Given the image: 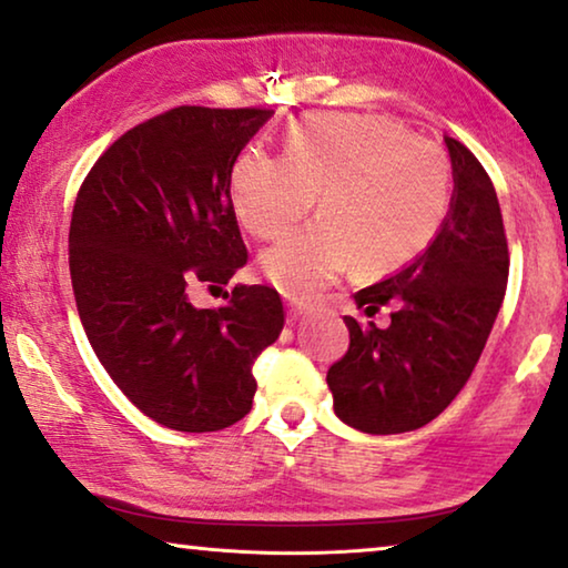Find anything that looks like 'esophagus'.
Returning a JSON list of instances; mask_svg holds the SVG:
<instances>
[{
	"instance_id": "obj_1",
	"label": "esophagus",
	"mask_w": 568,
	"mask_h": 568,
	"mask_svg": "<svg viewBox=\"0 0 568 568\" xmlns=\"http://www.w3.org/2000/svg\"><path fill=\"white\" fill-rule=\"evenodd\" d=\"M303 316H306V308H303L301 303H291V306H287V318H291V324L298 322Z\"/></svg>"
}]
</instances>
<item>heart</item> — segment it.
Instances as JSON below:
<instances>
[{"label":"heart","instance_id":"heart-1","mask_svg":"<svg viewBox=\"0 0 568 568\" xmlns=\"http://www.w3.org/2000/svg\"><path fill=\"white\" fill-rule=\"evenodd\" d=\"M450 159L433 141L378 115H311L287 133L285 156L252 149L231 170V207L244 231L275 239L311 211V226L262 254L265 281L314 301L349 265L363 275L404 267L443 229Z\"/></svg>","mask_w":568,"mask_h":568}]
</instances>
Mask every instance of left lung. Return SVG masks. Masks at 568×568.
Here are the masks:
<instances>
[{
  "label": "left lung",
  "instance_id": "left-lung-1",
  "mask_svg": "<svg viewBox=\"0 0 568 568\" xmlns=\"http://www.w3.org/2000/svg\"><path fill=\"white\" fill-rule=\"evenodd\" d=\"M453 197L443 229L409 265L355 293L373 316L394 303L386 329L345 316L349 349L326 373L334 414L367 435L425 427L458 396L505 301L509 254L489 174L445 135Z\"/></svg>",
  "mask_w": 568,
  "mask_h": 568
}]
</instances>
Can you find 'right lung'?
I'll use <instances>...</instances> for the list:
<instances>
[{"label":"right lung","instance_id":"1","mask_svg":"<svg viewBox=\"0 0 568 568\" xmlns=\"http://www.w3.org/2000/svg\"><path fill=\"white\" fill-rule=\"evenodd\" d=\"M273 110L174 108L123 133L79 187L69 270L87 339L139 409L178 433H215L252 409V365L281 337L277 291L242 285L219 308L190 287L246 265L231 170ZM229 295V293H226Z\"/></svg>","mask_w":568,"mask_h":568}]
</instances>
